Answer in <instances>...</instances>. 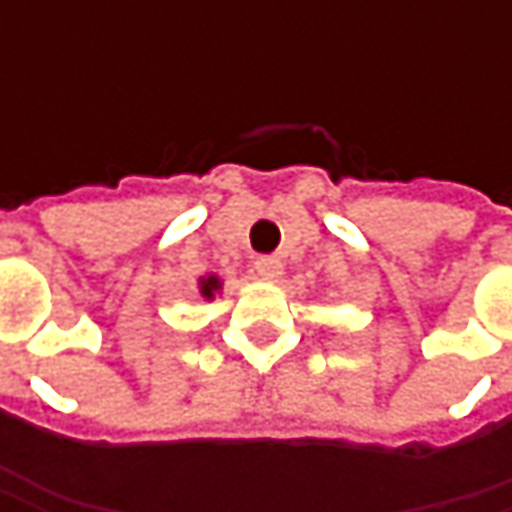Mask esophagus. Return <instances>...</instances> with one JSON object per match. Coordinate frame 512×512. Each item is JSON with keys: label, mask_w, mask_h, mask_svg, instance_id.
<instances>
[{"label": "esophagus", "mask_w": 512, "mask_h": 512, "mask_svg": "<svg viewBox=\"0 0 512 512\" xmlns=\"http://www.w3.org/2000/svg\"><path fill=\"white\" fill-rule=\"evenodd\" d=\"M253 267H256V273H259L265 282H276V279L282 276V270H285V265H282V259H279V256H259Z\"/></svg>", "instance_id": "34e87169"}]
</instances>
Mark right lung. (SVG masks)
I'll return each instance as SVG.
<instances>
[{"mask_svg": "<svg viewBox=\"0 0 512 512\" xmlns=\"http://www.w3.org/2000/svg\"><path fill=\"white\" fill-rule=\"evenodd\" d=\"M219 279H216V276H207V279H202V296H205V299H213V293H216V290H219Z\"/></svg>", "mask_w": 512, "mask_h": 512, "instance_id": "obj_1", "label": "right lung"}]
</instances>
